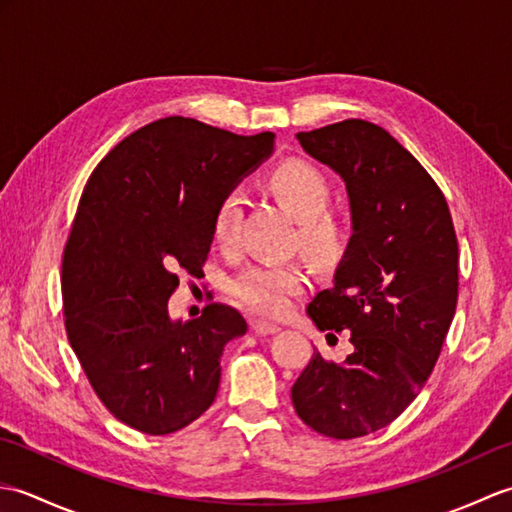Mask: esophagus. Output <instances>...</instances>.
Listing matches in <instances>:
<instances>
[{"label":"esophagus","mask_w":512,"mask_h":512,"mask_svg":"<svg viewBox=\"0 0 512 512\" xmlns=\"http://www.w3.org/2000/svg\"><path fill=\"white\" fill-rule=\"evenodd\" d=\"M250 328H253V332H257V334H275V332H279V325L264 321V319H253V321H250Z\"/></svg>","instance_id":"esophagus-1"}]
</instances>
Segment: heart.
I'll return each mask as SVG.
<instances>
[{
    "label": "heart",
    "instance_id": "1",
    "mask_svg": "<svg viewBox=\"0 0 512 512\" xmlns=\"http://www.w3.org/2000/svg\"><path fill=\"white\" fill-rule=\"evenodd\" d=\"M270 187L299 217L301 246L317 259H332L343 248V226L330 215L332 182L317 165L290 158L270 173ZM242 220V193L226 191L213 211V235L231 244ZM306 288V270L295 262H264L244 268L231 281V295L248 310L279 317Z\"/></svg>",
    "mask_w": 512,
    "mask_h": 512
}]
</instances>
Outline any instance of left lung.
Wrapping results in <instances>:
<instances>
[{
	"mask_svg": "<svg viewBox=\"0 0 512 512\" xmlns=\"http://www.w3.org/2000/svg\"><path fill=\"white\" fill-rule=\"evenodd\" d=\"M297 138L343 178L352 211L334 286L308 317L328 339L350 332L354 350L343 363L314 352L292 405L321 436L352 440L394 422L431 376L458 303V237L438 184L383 127L347 118Z\"/></svg>",
	"mask_w": 512,
	"mask_h": 512,
	"instance_id": "8db88e82",
	"label": "left lung"
}]
</instances>
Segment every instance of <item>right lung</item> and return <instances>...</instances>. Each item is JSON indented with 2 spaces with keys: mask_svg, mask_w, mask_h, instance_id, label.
I'll use <instances>...</instances> for the list:
<instances>
[{
  "mask_svg": "<svg viewBox=\"0 0 512 512\" xmlns=\"http://www.w3.org/2000/svg\"><path fill=\"white\" fill-rule=\"evenodd\" d=\"M275 134L237 136L169 116L121 140L85 184L63 250L65 332L96 396L127 427L167 436L198 420L220 387L242 314L211 303L173 321L180 270L202 275L213 211L273 154Z\"/></svg>",
  "mask_w": 512,
  "mask_h": 512,
  "instance_id": "add662e5",
  "label": "right lung"
}]
</instances>
